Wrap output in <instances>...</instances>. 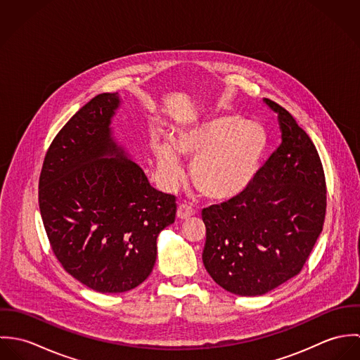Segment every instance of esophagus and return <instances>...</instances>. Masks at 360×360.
Here are the masks:
<instances>
[{
  "label": "esophagus",
  "mask_w": 360,
  "mask_h": 360,
  "mask_svg": "<svg viewBox=\"0 0 360 360\" xmlns=\"http://www.w3.org/2000/svg\"><path fill=\"white\" fill-rule=\"evenodd\" d=\"M193 214H194L193 207H190V206L186 205V204L179 205V207H177V212H176V216H177L179 219H181V220H184V219H190Z\"/></svg>",
  "instance_id": "esophagus-1"
}]
</instances>
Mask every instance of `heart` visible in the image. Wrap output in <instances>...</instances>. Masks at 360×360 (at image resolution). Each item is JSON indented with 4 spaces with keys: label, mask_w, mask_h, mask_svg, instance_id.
<instances>
[{
    "label": "heart",
    "mask_w": 360,
    "mask_h": 360,
    "mask_svg": "<svg viewBox=\"0 0 360 360\" xmlns=\"http://www.w3.org/2000/svg\"><path fill=\"white\" fill-rule=\"evenodd\" d=\"M266 129L245 117L220 113L179 127L172 143L163 137L151 141L153 154L167 187L183 179L179 156L193 158L190 177L209 200L229 201L250 188L269 151Z\"/></svg>",
    "instance_id": "b5f03b06"
}]
</instances>
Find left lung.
I'll return each instance as SVG.
<instances>
[{"label": "left lung", "instance_id": "left-lung-1", "mask_svg": "<svg viewBox=\"0 0 360 360\" xmlns=\"http://www.w3.org/2000/svg\"><path fill=\"white\" fill-rule=\"evenodd\" d=\"M280 147L241 195L202 210V260L210 277L241 297L263 295L297 276L323 230L326 179L305 130L283 106Z\"/></svg>", "mask_w": 360, "mask_h": 360}]
</instances>
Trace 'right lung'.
Returning <instances> with one entry per match:
<instances>
[{
  "label": "right lung",
  "instance_id": "right-lung-1",
  "mask_svg": "<svg viewBox=\"0 0 360 360\" xmlns=\"http://www.w3.org/2000/svg\"><path fill=\"white\" fill-rule=\"evenodd\" d=\"M117 93H103L60 129L44 158L39 204L52 252L82 284L124 292L153 271L156 238L174 221L176 198L155 190L117 146Z\"/></svg>",
  "mask_w": 360,
  "mask_h": 360
}]
</instances>
